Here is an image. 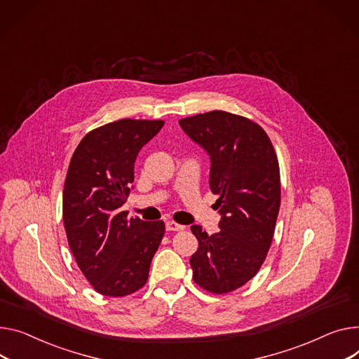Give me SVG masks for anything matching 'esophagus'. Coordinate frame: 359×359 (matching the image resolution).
<instances>
[{"label": "esophagus", "instance_id": "obj_1", "mask_svg": "<svg viewBox=\"0 0 359 359\" xmlns=\"http://www.w3.org/2000/svg\"><path fill=\"white\" fill-rule=\"evenodd\" d=\"M183 225H180V224H176V222H173V221H167L165 222V229L167 231H183Z\"/></svg>", "mask_w": 359, "mask_h": 359}]
</instances>
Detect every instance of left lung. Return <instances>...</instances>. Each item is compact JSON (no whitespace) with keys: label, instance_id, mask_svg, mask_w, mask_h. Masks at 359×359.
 I'll return each instance as SVG.
<instances>
[{"label":"left lung","instance_id":"8db88e82","mask_svg":"<svg viewBox=\"0 0 359 359\" xmlns=\"http://www.w3.org/2000/svg\"><path fill=\"white\" fill-rule=\"evenodd\" d=\"M179 124L209 154V186L219 196L221 231L190 226L199 241L190 258L194 280L206 292L229 293L258 273L270 250L281 196L278 160L267 133L245 116L210 111Z\"/></svg>","mask_w":359,"mask_h":359}]
</instances>
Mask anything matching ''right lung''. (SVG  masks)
<instances>
[{"label": "right lung", "instance_id": "right-lung-1", "mask_svg": "<svg viewBox=\"0 0 359 359\" xmlns=\"http://www.w3.org/2000/svg\"><path fill=\"white\" fill-rule=\"evenodd\" d=\"M156 119H118L89 131L72 156L63 189V224L76 264L98 293L123 297L147 283L164 222L121 210L135 158L161 130Z\"/></svg>", "mask_w": 359, "mask_h": 359}]
</instances>
